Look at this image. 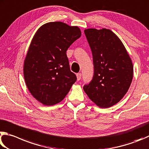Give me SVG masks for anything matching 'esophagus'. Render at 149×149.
I'll return each instance as SVG.
<instances>
[{
    "label": "esophagus",
    "mask_w": 149,
    "mask_h": 149,
    "mask_svg": "<svg viewBox=\"0 0 149 149\" xmlns=\"http://www.w3.org/2000/svg\"><path fill=\"white\" fill-rule=\"evenodd\" d=\"M77 80H80V79H81V77H82L81 73H77Z\"/></svg>",
    "instance_id": "esophagus-1"
}]
</instances>
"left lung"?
I'll use <instances>...</instances> for the list:
<instances>
[{
  "mask_svg": "<svg viewBox=\"0 0 149 149\" xmlns=\"http://www.w3.org/2000/svg\"><path fill=\"white\" fill-rule=\"evenodd\" d=\"M85 35L92 52L94 74L84 92L96 105L109 108L127 93L134 75L132 59L120 38L107 29H88Z\"/></svg>",
  "mask_w": 149,
  "mask_h": 149,
  "instance_id": "obj_1",
  "label": "left lung"
}]
</instances>
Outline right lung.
I'll use <instances>...</instances> for the list:
<instances>
[{
	"instance_id": "obj_1",
	"label": "right lung",
	"mask_w": 149,
	"mask_h": 149,
	"mask_svg": "<svg viewBox=\"0 0 149 149\" xmlns=\"http://www.w3.org/2000/svg\"><path fill=\"white\" fill-rule=\"evenodd\" d=\"M80 36L79 27L61 22L42 25L34 35L24 61L23 76L31 95L43 105L61 102L76 82L66 52Z\"/></svg>"
}]
</instances>
